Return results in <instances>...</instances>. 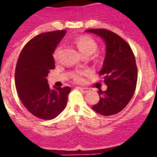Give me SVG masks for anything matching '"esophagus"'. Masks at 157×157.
Masks as SVG:
<instances>
[{
  "instance_id": "obj_1",
  "label": "esophagus",
  "mask_w": 157,
  "mask_h": 157,
  "mask_svg": "<svg viewBox=\"0 0 157 157\" xmlns=\"http://www.w3.org/2000/svg\"><path fill=\"white\" fill-rule=\"evenodd\" d=\"M77 88L79 90H80V91L83 93H88V92L90 91V89L86 88V87H77Z\"/></svg>"
}]
</instances>
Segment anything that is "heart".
<instances>
[{"label":"heart","mask_w":157,"mask_h":157,"mask_svg":"<svg viewBox=\"0 0 157 157\" xmlns=\"http://www.w3.org/2000/svg\"><path fill=\"white\" fill-rule=\"evenodd\" d=\"M74 44L76 45L77 48H78L79 52L81 53L82 55H91L92 54L94 53L97 49V43L96 41L91 37L87 36H81L80 37L77 38L74 40ZM60 47H58L55 50L53 53V58L55 61L58 59L59 57V52H60ZM86 74V72L84 71H80V72L76 73L73 76V79L75 82L77 83H80V82L83 81V76Z\"/></svg>","instance_id":"obj_1"}]
</instances>
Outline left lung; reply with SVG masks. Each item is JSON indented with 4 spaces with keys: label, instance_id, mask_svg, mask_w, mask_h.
Returning a JSON list of instances; mask_svg holds the SVG:
<instances>
[{
    "label": "left lung",
    "instance_id": "left-lung-1",
    "mask_svg": "<svg viewBox=\"0 0 157 157\" xmlns=\"http://www.w3.org/2000/svg\"><path fill=\"white\" fill-rule=\"evenodd\" d=\"M105 40L106 54L102 68V76L107 90L98 92L99 102L93 109L100 115H112L124 109L134 96L137 81V67L135 57L129 44L116 33L105 29H90Z\"/></svg>",
    "mask_w": 157,
    "mask_h": 157
}]
</instances>
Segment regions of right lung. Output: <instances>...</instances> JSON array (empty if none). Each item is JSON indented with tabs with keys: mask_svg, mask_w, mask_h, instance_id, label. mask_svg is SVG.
<instances>
[{
	"mask_svg": "<svg viewBox=\"0 0 157 157\" xmlns=\"http://www.w3.org/2000/svg\"><path fill=\"white\" fill-rule=\"evenodd\" d=\"M66 30H56L37 35L25 45L15 70V86L22 103L34 116L53 119L64 109L71 92L69 86L51 90L47 80L55 69L54 51Z\"/></svg>",
	"mask_w": 157,
	"mask_h": 157,
	"instance_id": "obj_1",
	"label": "right lung"
}]
</instances>
